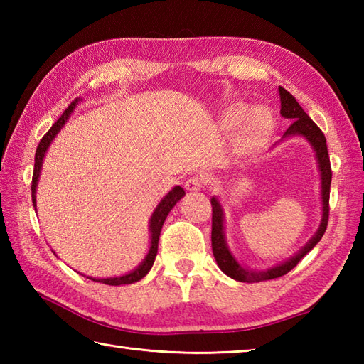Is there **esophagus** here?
<instances>
[{"label": "esophagus", "instance_id": "obj_1", "mask_svg": "<svg viewBox=\"0 0 364 364\" xmlns=\"http://www.w3.org/2000/svg\"><path fill=\"white\" fill-rule=\"evenodd\" d=\"M203 184H205L203 178L198 176V175H194V176L188 178L186 183H184V188H186L188 191H198V189L203 188Z\"/></svg>", "mask_w": 364, "mask_h": 364}]
</instances>
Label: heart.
<instances>
[{"mask_svg":"<svg viewBox=\"0 0 364 364\" xmlns=\"http://www.w3.org/2000/svg\"><path fill=\"white\" fill-rule=\"evenodd\" d=\"M223 122L228 128L236 127L242 122L241 128L237 129L236 142L239 145H252L267 134L270 123H272V115L266 107L252 109L245 103H235L228 107L225 115H223Z\"/></svg>","mask_w":364,"mask_h":364,"instance_id":"heart-1","label":"heart"}]
</instances>
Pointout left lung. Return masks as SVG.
I'll return each instance as SVG.
<instances>
[{
  "mask_svg": "<svg viewBox=\"0 0 364 364\" xmlns=\"http://www.w3.org/2000/svg\"><path fill=\"white\" fill-rule=\"evenodd\" d=\"M280 90V102H282V109L280 114L284 119H291L294 120L291 123V127L286 129V136H294V134H300L305 136L310 144L313 145V149L316 151V158H318L319 162V168H321V178H322V222L321 227L318 230V233L313 236V239L308 242L304 249H301L296 257H292L286 262L280 266H275L272 269L262 270V272H257V270H247L241 264H237V261L233 258V255L230 253L225 237H223V213L220 203L218 200L213 198L211 200V206H213V231H211V242H213V253L214 258L218 261L219 267L225 272L228 277L233 278V280L237 282H244V283H259L264 280H272V278L283 277L296 267L300 259L305 257V255L310 252L313 247L318 244L323 233L327 230V223H328V211H330V184H331V167H330V156H328V150H327V141L326 136L321 131V128L316 125V123L308 117V114L301 109V106L296 102L288 90L283 87H278Z\"/></svg>",
  "mask_w": 364,
  "mask_h": 364,
  "instance_id": "8db88e82",
  "label": "left lung"
}]
</instances>
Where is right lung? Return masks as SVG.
<instances>
[{
	"mask_svg": "<svg viewBox=\"0 0 364 364\" xmlns=\"http://www.w3.org/2000/svg\"><path fill=\"white\" fill-rule=\"evenodd\" d=\"M76 103H78V100H75L73 103H70V106L67 107L64 111V114L60 115L58 119V122L54 123V125L46 131V134L42 137V141L38 142L37 145V150H36V162H34V173H33V184H31V191H33V203L36 208V188H37V180H38V175H41V168H42V161L45 156V151L48 150L50 144L53 142V139L56 137V134L59 133V129L65 125L67 119L70 117V114L73 112ZM184 196V191L180 186H175L172 191L168 192V194L164 197V200H161V203L158 205L156 210H154L151 219H150V231H151V245H150V250L149 255H146L144 262L137 269H134L133 272H129L123 277H114V278H90V280L94 282H102L105 284H112V286H119V284H129V283H134L139 282L141 278H144L146 274H149V270L151 269L154 258H156V253H158V242H159V235H161V228L164 225V220L167 218V214L170 213V210L176 205L178 200Z\"/></svg>",
	"mask_w": 364,
	"mask_h": 364,
	"instance_id": "obj_1",
	"label": "right lung"
}]
</instances>
